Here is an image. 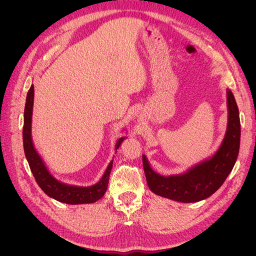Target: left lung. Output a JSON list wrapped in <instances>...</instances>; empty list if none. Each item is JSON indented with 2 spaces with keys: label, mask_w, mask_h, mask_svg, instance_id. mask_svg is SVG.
I'll return each mask as SVG.
<instances>
[{
  "label": "left lung",
  "mask_w": 256,
  "mask_h": 256,
  "mask_svg": "<svg viewBox=\"0 0 256 256\" xmlns=\"http://www.w3.org/2000/svg\"><path fill=\"white\" fill-rule=\"evenodd\" d=\"M228 125L226 138L214 156L176 176H161L154 172L142 154L146 182L156 194L182 203L205 200L218 190L233 170L240 145V120L235 97L228 90Z\"/></svg>",
  "instance_id": "1"
}]
</instances>
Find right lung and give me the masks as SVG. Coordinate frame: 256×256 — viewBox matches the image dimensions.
I'll list each match as a JSON object with an SVG mask.
<instances>
[{"instance_id":"1","label":"right lung","mask_w":256,"mask_h":256,"mask_svg":"<svg viewBox=\"0 0 256 256\" xmlns=\"http://www.w3.org/2000/svg\"><path fill=\"white\" fill-rule=\"evenodd\" d=\"M34 102V86L32 85L28 90L26 96V102L24 108V122H23V148L30 171H32L35 180L42 190L50 198L66 204H88L94 203L102 198L108 189L110 173L113 166V160L106 168V172L96 184L90 187H76V186H69L62 184L54 178L46 168L44 161L37 154L30 136V124H32V111ZM125 138H118L115 145V150H118Z\"/></svg>"}]
</instances>
